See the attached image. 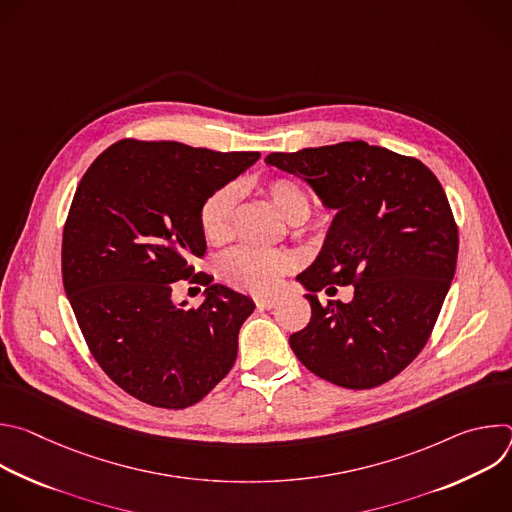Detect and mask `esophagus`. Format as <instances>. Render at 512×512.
<instances>
[{
	"label": "esophagus",
	"mask_w": 512,
	"mask_h": 512,
	"mask_svg": "<svg viewBox=\"0 0 512 512\" xmlns=\"http://www.w3.org/2000/svg\"><path fill=\"white\" fill-rule=\"evenodd\" d=\"M277 302H279L277 296H259V298H255V304L259 308H265V310H271Z\"/></svg>",
	"instance_id": "34e87169"
}]
</instances>
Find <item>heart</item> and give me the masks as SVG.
<instances>
[{"instance_id": "heart-1", "label": "heart", "mask_w": 512, "mask_h": 512, "mask_svg": "<svg viewBox=\"0 0 512 512\" xmlns=\"http://www.w3.org/2000/svg\"><path fill=\"white\" fill-rule=\"evenodd\" d=\"M265 194L275 204V208L285 216L291 225H300L312 212L310 194L294 180L275 178L265 186ZM237 214V188L227 184L212 192L200 206V229L208 243H227L235 233ZM291 269V259L273 249L259 247H239L225 255L223 275L229 283L239 289L265 294L277 287L281 277Z\"/></svg>"}]
</instances>
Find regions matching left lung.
Returning <instances> with one entry per match:
<instances>
[{"mask_svg": "<svg viewBox=\"0 0 512 512\" xmlns=\"http://www.w3.org/2000/svg\"><path fill=\"white\" fill-rule=\"evenodd\" d=\"M269 166L304 178L336 210L316 261L298 275L312 306L289 346L308 371L344 389H373L421 352L458 261V227L435 174L415 158L342 141ZM352 284L353 300L320 305L322 288Z\"/></svg>", "mask_w": 512, "mask_h": 512, "instance_id": "8db88e82", "label": "left lung"}]
</instances>
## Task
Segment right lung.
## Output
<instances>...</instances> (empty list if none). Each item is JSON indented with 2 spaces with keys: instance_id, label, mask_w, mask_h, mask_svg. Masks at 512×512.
Wrapping results in <instances>:
<instances>
[{
  "instance_id": "1",
  "label": "right lung",
  "mask_w": 512,
  "mask_h": 512,
  "mask_svg": "<svg viewBox=\"0 0 512 512\" xmlns=\"http://www.w3.org/2000/svg\"><path fill=\"white\" fill-rule=\"evenodd\" d=\"M178 141L121 139L85 172L62 233V283L99 367L131 397L184 409L237 360L249 296L196 273L202 202L259 160ZM180 278L206 284L198 309L174 305Z\"/></svg>"
}]
</instances>
